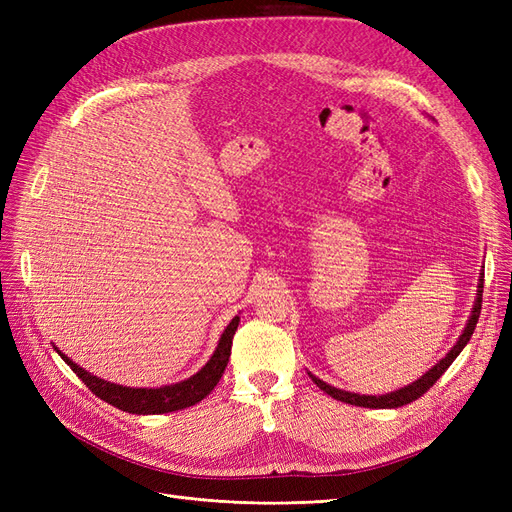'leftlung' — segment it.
<instances>
[{
  "label": "left lung",
  "mask_w": 512,
  "mask_h": 512,
  "mask_svg": "<svg viewBox=\"0 0 512 512\" xmlns=\"http://www.w3.org/2000/svg\"><path fill=\"white\" fill-rule=\"evenodd\" d=\"M483 277H485V267H483V271H480V275H478V288H476V299H474V305H472V314H470V318L466 322V327H463L459 339L455 342V346L448 350L446 356H442V359L436 365H433L431 369H427L421 378H416L412 384L401 386V389L391 391V393H384V395H361V393L337 389V386H331V384H327L324 380L316 378L312 371H307L309 378L316 382V386H318L320 391H324L327 395H331L333 399L344 401V404H350V406L386 410V408H401V406L410 404V401L425 395L431 389V386L436 384V380L444 374L448 367H451V363L457 359L459 352L466 348V344L470 342V337H472V333L476 329L478 316H480V303H483Z\"/></svg>",
  "instance_id": "left-lung-1"
}]
</instances>
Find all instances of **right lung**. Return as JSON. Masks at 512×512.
I'll list each match as a JSON object with an SVG mask.
<instances>
[{"instance_id":"1","label":"right lung","mask_w":512,"mask_h":512,"mask_svg":"<svg viewBox=\"0 0 512 512\" xmlns=\"http://www.w3.org/2000/svg\"><path fill=\"white\" fill-rule=\"evenodd\" d=\"M237 327H239V316H235L228 322V327L224 329L218 342V348L213 350L211 359L200 367L194 376L175 384L160 386V389H134V386L106 382L94 374H89V371L83 369L81 365H76L70 356H66L57 346L53 348L57 350L61 359L70 365L74 374L89 386V391L98 395L100 399H104L106 404H111L130 414H166V412H177L198 404V401H203L215 389V384L220 382L224 369L228 365L232 337H235Z\"/></svg>"}]
</instances>
